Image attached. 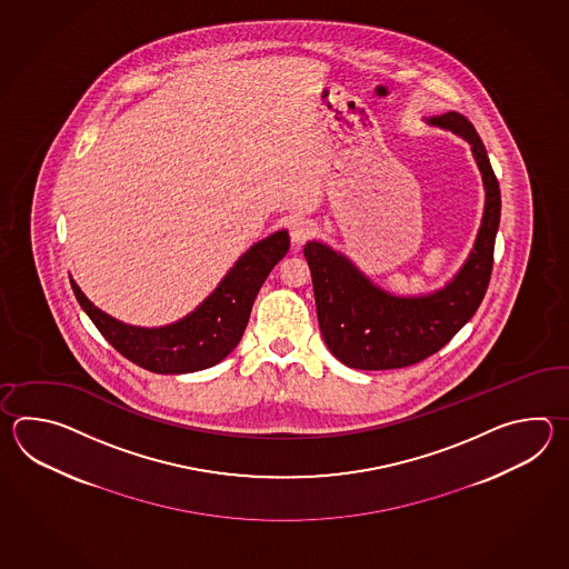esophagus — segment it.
<instances>
[{
    "mask_svg": "<svg viewBox=\"0 0 569 569\" xmlns=\"http://www.w3.org/2000/svg\"><path fill=\"white\" fill-rule=\"evenodd\" d=\"M315 233V223L309 219H297L290 223V240L295 246L307 242Z\"/></svg>",
    "mask_w": 569,
    "mask_h": 569,
    "instance_id": "34e87169",
    "label": "esophagus"
}]
</instances>
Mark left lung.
Listing matches in <instances>:
<instances>
[{"label": "left lung", "instance_id": "1", "mask_svg": "<svg viewBox=\"0 0 569 569\" xmlns=\"http://www.w3.org/2000/svg\"><path fill=\"white\" fill-rule=\"evenodd\" d=\"M470 144L482 174L483 213L472 250L441 289L397 295L378 287L343 252L311 240L302 252L313 277L321 336L339 362L356 370H392L421 362L441 350L482 302L500 223V189L480 136L458 111L423 118Z\"/></svg>", "mask_w": 569, "mask_h": 569}]
</instances>
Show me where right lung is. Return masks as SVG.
I'll return each instance as SVG.
<instances>
[{
	"label": "right lung",
	"mask_w": 569,
	"mask_h": 569,
	"mask_svg": "<svg viewBox=\"0 0 569 569\" xmlns=\"http://www.w3.org/2000/svg\"><path fill=\"white\" fill-rule=\"evenodd\" d=\"M289 246L287 230L250 246L206 301L169 326L123 323L97 309L73 279L71 287L81 309L123 358L157 375H189L221 362L240 343L256 295Z\"/></svg>",
	"instance_id": "right-lung-1"
}]
</instances>
